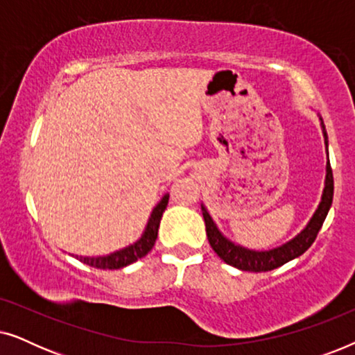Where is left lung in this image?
<instances>
[{
  "mask_svg": "<svg viewBox=\"0 0 355 355\" xmlns=\"http://www.w3.org/2000/svg\"><path fill=\"white\" fill-rule=\"evenodd\" d=\"M322 119V118H320ZM323 135H324V144L328 147V135L324 130V124L322 121ZM333 191H334V181H333V171L331 164H327V181H324V191L322 196V202L317 208V211L313 213L312 220L309 221V225L305 226V230L294 237L293 241H289L288 244L278 247L273 250H265V252H255L244 249V247L232 244L231 241H227L225 236L218 231L215 223H213L211 216L208 215L207 208L202 205V215L205 220L207 226V237L210 242L211 249L216 252V255L220 257L223 261H226L227 265L236 266L242 271H270L278 268V266L288 263L289 260L295 259V257L302 255L310 245L313 244V241L317 239L318 231L322 230L324 218H327L329 207L333 203Z\"/></svg>",
  "mask_w": 355,
  "mask_h": 355,
  "instance_id": "8db88e82",
  "label": "left lung"
}]
</instances>
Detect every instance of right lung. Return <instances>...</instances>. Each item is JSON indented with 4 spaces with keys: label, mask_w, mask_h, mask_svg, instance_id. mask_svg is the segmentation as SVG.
Wrapping results in <instances>:
<instances>
[{
    "label": "right lung",
    "mask_w": 355,
    "mask_h": 355,
    "mask_svg": "<svg viewBox=\"0 0 355 355\" xmlns=\"http://www.w3.org/2000/svg\"><path fill=\"white\" fill-rule=\"evenodd\" d=\"M168 200H169V196L166 193V196L162 198V202L153 208L152 216H150L148 220V225L145 227V232L142 234V237L135 242V244L105 257H77V259H79L82 263L94 266V268H100V270L124 268V266H128L130 263H134V261H137L139 259H142V257L147 255L148 252L153 249L155 241H157V236H158L159 220H162L163 211L166 210Z\"/></svg>",
    "instance_id": "1"
}]
</instances>
